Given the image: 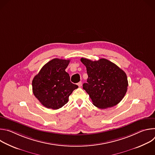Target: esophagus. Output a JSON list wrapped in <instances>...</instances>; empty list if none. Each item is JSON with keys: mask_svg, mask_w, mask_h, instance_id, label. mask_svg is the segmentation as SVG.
<instances>
[{"mask_svg": "<svg viewBox=\"0 0 155 155\" xmlns=\"http://www.w3.org/2000/svg\"><path fill=\"white\" fill-rule=\"evenodd\" d=\"M77 85L78 86V87H81V85H82V82H81V81L78 82V83H77Z\"/></svg>", "mask_w": 155, "mask_h": 155, "instance_id": "34e87169", "label": "esophagus"}]
</instances>
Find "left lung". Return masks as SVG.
Returning <instances> with one entry per match:
<instances>
[{
    "label": "left lung",
    "instance_id": "1",
    "mask_svg": "<svg viewBox=\"0 0 155 155\" xmlns=\"http://www.w3.org/2000/svg\"><path fill=\"white\" fill-rule=\"evenodd\" d=\"M88 75L83 88L96 107L104 109L118 104L124 97L128 86L126 73L106 59L93 61L81 58Z\"/></svg>",
    "mask_w": 155,
    "mask_h": 155
}]
</instances>
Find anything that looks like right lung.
<instances>
[{
	"label": "right lung",
	"instance_id": "right-lung-1",
	"mask_svg": "<svg viewBox=\"0 0 155 155\" xmlns=\"http://www.w3.org/2000/svg\"><path fill=\"white\" fill-rule=\"evenodd\" d=\"M70 60L55 58L43 66L32 80V91L40 102L48 108L59 109L67 104L78 86L70 81L65 71Z\"/></svg>",
	"mask_w": 155,
	"mask_h": 155
}]
</instances>
